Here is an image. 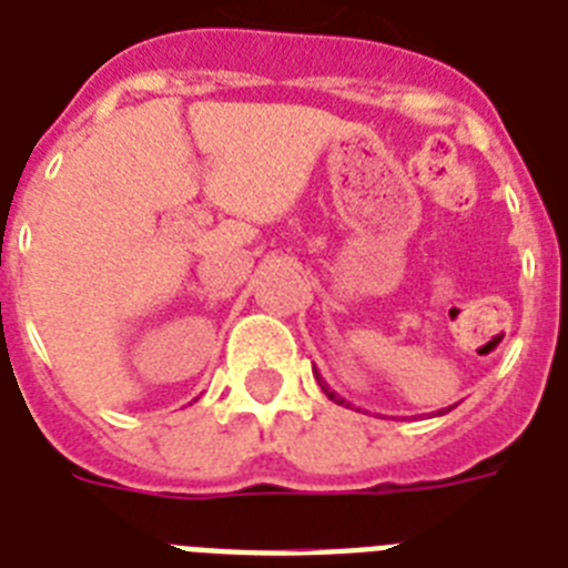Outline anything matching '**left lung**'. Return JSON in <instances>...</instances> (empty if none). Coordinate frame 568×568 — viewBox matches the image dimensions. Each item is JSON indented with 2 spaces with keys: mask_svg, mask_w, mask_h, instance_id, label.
<instances>
[{
  "mask_svg": "<svg viewBox=\"0 0 568 568\" xmlns=\"http://www.w3.org/2000/svg\"><path fill=\"white\" fill-rule=\"evenodd\" d=\"M312 374H315V379H318L321 392H324V395H327L329 400H336V404H342V406H354V404H351V400H345V397L336 395V392H333V388H329V383H327V379H324V377H321V372H318V368H315V365H312ZM454 406H457V404H454ZM454 406H448V409H439V413H436V415L450 413V409H454Z\"/></svg>",
  "mask_w": 568,
  "mask_h": 568,
  "instance_id": "obj_1",
  "label": "left lung"
}]
</instances>
